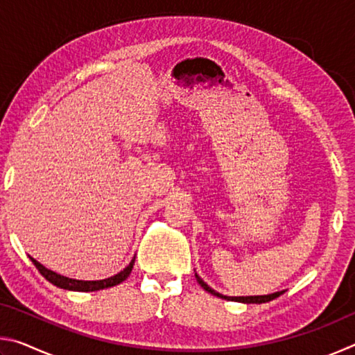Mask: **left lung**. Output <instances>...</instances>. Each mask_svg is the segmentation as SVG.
I'll return each mask as SVG.
<instances>
[{
	"mask_svg": "<svg viewBox=\"0 0 355 355\" xmlns=\"http://www.w3.org/2000/svg\"><path fill=\"white\" fill-rule=\"evenodd\" d=\"M196 279L199 282V285L203 288V290L211 293L213 296H218L220 299H227V300H236V302H244V304H263V302H269V300H272L275 297H279L280 294H284V291H277V293H272V294H264V296H241V297H230V296H224V294H219L218 291H214L213 288H209L205 282H203L199 275L196 272Z\"/></svg>",
	"mask_w": 355,
	"mask_h": 355,
	"instance_id": "8db88e82",
	"label": "left lung"
}]
</instances>
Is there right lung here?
I'll use <instances>...</instances> for the list:
<instances>
[{"label": "right lung", "mask_w": 355, "mask_h": 355, "mask_svg": "<svg viewBox=\"0 0 355 355\" xmlns=\"http://www.w3.org/2000/svg\"><path fill=\"white\" fill-rule=\"evenodd\" d=\"M31 261L34 263V266L39 269V272L44 275L48 282H50V284L56 285L59 288H64V290H71V291H98V290H105V288H111V286L122 284V282L131 274V269H133V264H135V258L130 261L128 266L125 268L123 271H120L119 274L112 275V277H107L105 280H92V282L64 277V275L53 272V271H50V269H46L45 266H42V264L39 261H35L34 258H31Z\"/></svg>", "instance_id": "obj_1"}]
</instances>
